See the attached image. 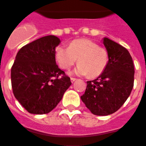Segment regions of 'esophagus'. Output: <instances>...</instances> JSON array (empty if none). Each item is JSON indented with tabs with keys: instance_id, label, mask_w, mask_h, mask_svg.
Instances as JSON below:
<instances>
[{
	"instance_id": "obj_1",
	"label": "esophagus",
	"mask_w": 146,
	"mask_h": 146,
	"mask_svg": "<svg viewBox=\"0 0 146 146\" xmlns=\"http://www.w3.org/2000/svg\"><path fill=\"white\" fill-rule=\"evenodd\" d=\"M70 80H71V82H75L76 80V78H70Z\"/></svg>"
}]
</instances>
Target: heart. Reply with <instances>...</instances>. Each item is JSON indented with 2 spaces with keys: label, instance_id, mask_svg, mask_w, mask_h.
I'll list each match as a JSON object with an SVG mask.
<instances>
[{
  "label": "heart",
  "instance_id": "1",
  "mask_svg": "<svg viewBox=\"0 0 146 146\" xmlns=\"http://www.w3.org/2000/svg\"><path fill=\"white\" fill-rule=\"evenodd\" d=\"M55 57L60 66L68 70L77 61L79 64L73 71L74 74L96 78L100 76L108 61V53L96 42L86 38L75 39L69 47L59 45L55 50Z\"/></svg>",
  "mask_w": 146,
  "mask_h": 146
}]
</instances>
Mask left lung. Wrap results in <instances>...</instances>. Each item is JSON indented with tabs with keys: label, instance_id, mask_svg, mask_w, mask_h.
I'll return each instance as SVG.
<instances>
[{
	"label": "left lung",
	"instance_id": "8db88e82",
	"mask_svg": "<svg viewBox=\"0 0 146 146\" xmlns=\"http://www.w3.org/2000/svg\"><path fill=\"white\" fill-rule=\"evenodd\" d=\"M108 61L104 72L96 80L87 82L81 96L87 108L95 115L114 113L127 101L133 88L134 65L129 51L117 42L104 37Z\"/></svg>",
	"mask_w": 146,
	"mask_h": 146
}]
</instances>
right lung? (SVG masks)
Here are the masks:
<instances>
[{
  "label": "right lung",
  "mask_w": 146,
  "mask_h": 146,
  "mask_svg": "<svg viewBox=\"0 0 146 146\" xmlns=\"http://www.w3.org/2000/svg\"><path fill=\"white\" fill-rule=\"evenodd\" d=\"M60 43L57 36L47 35L21 48L16 56L11 68L13 92L29 113L50 112L72 84L56 64L55 48Z\"/></svg>",
  "instance_id": "add662e5"
}]
</instances>
